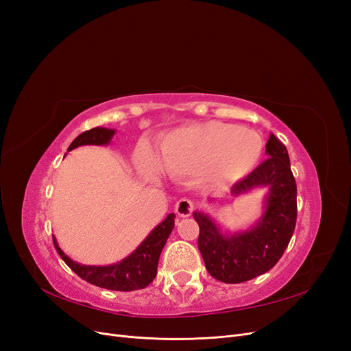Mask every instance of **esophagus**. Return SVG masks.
Wrapping results in <instances>:
<instances>
[{"label": "esophagus", "instance_id": "34e87169", "mask_svg": "<svg viewBox=\"0 0 351 351\" xmlns=\"http://www.w3.org/2000/svg\"><path fill=\"white\" fill-rule=\"evenodd\" d=\"M195 209V202L192 199H180L177 204H176V214L178 217H183L187 218L192 215V212Z\"/></svg>", "mask_w": 351, "mask_h": 351}]
</instances>
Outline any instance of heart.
Returning <instances> with one entry per match:
<instances>
[{
    "label": "heart",
    "mask_w": 351,
    "mask_h": 351,
    "mask_svg": "<svg viewBox=\"0 0 351 351\" xmlns=\"http://www.w3.org/2000/svg\"><path fill=\"white\" fill-rule=\"evenodd\" d=\"M263 151L259 133L234 124L209 121L182 127L159 146L158 167L169 176L205 173L218 183L237 182L252 171ZM137 162L145 173L156 171L151 151L143 146Z\"/></svg>",
    "instance_id": "b5f03b06"
}]
</instances>
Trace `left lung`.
<instances>
[{
    "instance_id": "1",
    "label": "left lung",
    "mask_w": 351,
    "mask_h": 351,
    "mask_svg": "<svg viewBox=\"0 0 351 351\" xmlns=\"http://www.w3.org/2000/svg\"><path fill=\"white\" fill-rule=\"evenodd\" d=\"M265 154L267 161L231 187L232 196L268 190L262 202V215L252 226L230 232L206 212H193L200 230V254L208 272L218 281L237 284L268 272L291 240L297 218V186L289 152L271 133ZM214 199L209 197V202Z\"/></svg>"
}]
</instances>
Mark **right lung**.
I'll list each match as a JSON object with an SVG mask.
<instances>
[{"label":"right lung","mask_w":351,"mask_h":351,"mask_svg":"<svg viewBox=\"0 0 351 351\" xmlns=\"http://www.w3.org/2000/svg\"><path fill=\"white\" fill-rule=\"evenodd\" d=\"M115 134V129L107 127H95V129L83 132L69 146V152L84 145L107 146L111 143ZM176 214H168L167 218L145 237V240L137 246L129 256H125L120 262L111 265H82L69 258L67 254L58 246L57 239L52 236L54 246L73 272L79 277L101 289L114 291H133L145 289L149 285L155 277L158 269V261L165 246L167 239L171 234L174 228Z\"/></svg>","instance_id":"1"}]
</instances>
